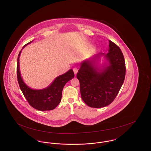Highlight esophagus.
Segmentation results:
<instances>
[{
    "instance_id": "obj_1",
    "label": "esophagus",
    "mask_w": 151,
    "mask_h": 151,
    "mask_svg": "<svg viewBox=\"0 0 151 151\" xmlns=\"http://www.w3.org/2000/svg\"><path fill=\"white\" fill-rule=\"evenodd\" d=\"M73 71H74V74H76L78 73V69H77V68H76V67L73 68Z\"/></svg>"
}]
</instances>
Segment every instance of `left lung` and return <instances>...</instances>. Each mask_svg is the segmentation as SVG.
Instances as JSON below:
<instances>
[{
	"label": "left lung",
	"mask_w": 151,
	"mask_h": 151,
	"mask_svg": "<svg viewBox=\"0 0 151 151\" xmlns=\"http://www.w3.org/2000/svg\"><path fill=\"white\" fill-rule=\"evenodd\" d=\"M109 52L105 56L109 65L98 70L93 62L86 60L81 65L77 74L80 83L81 98L91 108L110 105L117 95L126 76V64L120 47L109 40Z\"/></svg>",
	"instance_id": "left-lung-1"
}]
</instances>
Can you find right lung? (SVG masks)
<instances>
[{"label": "right lung", "mask_w": 151, "mask_h": 151, "mask_svg": "<svg viewBox=\"0 0 151 151\" xmlns=\"http://www.w3.org/2000/svg\"><path fill=\"white\" fill-rule=\"evenodd\" d=\"M20 53L21 51L17 58V76L20 88L27 102L32 108L38 110L45 111L54 109L61 101L62 91L65 84L74 77L73 70L70 69L64 74L56 78L50 86L45 89L40 90L32 89L27 86L22 80L19 68Z\"/></svg>", "instance_id": "right-lung-1"}]
</instances>
